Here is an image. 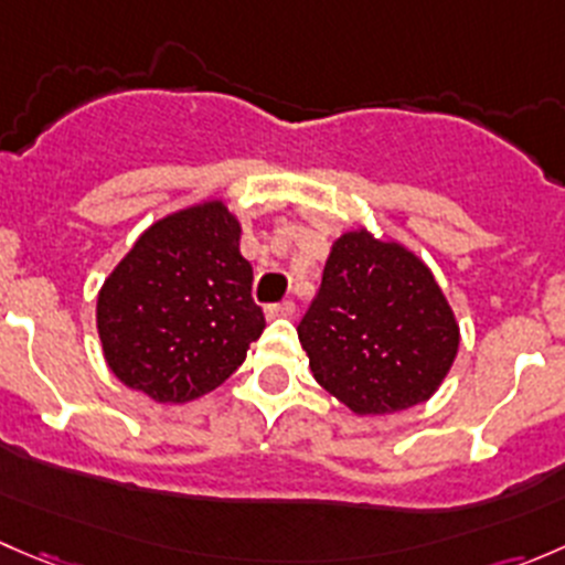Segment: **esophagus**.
Here are the masks:
<instances>
[{
	"instance_id": "esophagus-1",
	"label": "esophagus",
	"mask_w": 565,
	"mask_h": 565,
	"mask_svg": "<svg viewBox=\"0 0 565 565\" xmlns=\"http://www.w3.org/2000/svg\"><path fill=\"white\" fill-rule=\"evenodd\" d=\"M292 315H295L292 300H284V303H276V306H270V309H267V317H270V319H276V317L289 319Z\"/></svg>"
}]
</instances>
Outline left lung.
Segmentation results:
<instances>
[{
  "label": "left lung",
  "mask_w": 565,
  "mask_h": 565,
  "mask_svg": "<svg viewBox=\"0 0 565 565\" xmlns=\"http://www.w3.org/2000/svg\"><path fill=\"white\" fill-rule=\"evenodd\" d=\"M298 339L324 391L358 415H388L435 396L459 324L420 256L352 230L330 248Z\"/></svg>",
  "instance_id": "1"
}]
</instances>
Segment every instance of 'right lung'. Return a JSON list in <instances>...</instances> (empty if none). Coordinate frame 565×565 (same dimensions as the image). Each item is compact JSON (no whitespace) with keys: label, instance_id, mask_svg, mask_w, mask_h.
<instances>
[{"label":"right lung","instance_id":"add662e5","mask_svg":"<svg viewBox=\"0 0 565 565\" xmlns=\"http://www.w3.org/2000/svg\"><path fill=\"white\" fill-rule=\"evenodd\" d=\"M241 221L204 199L156 221L98 292V335L114 377L161 404L215 391L265 330L241 254Z\"/></svg>","mask_w":565,"mask_h":565}]
</instances>
